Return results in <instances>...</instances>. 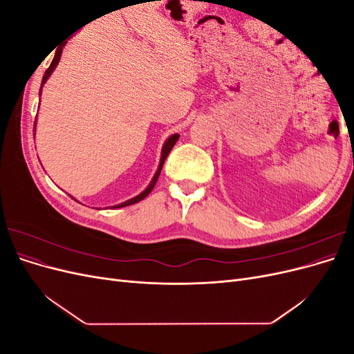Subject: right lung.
<instances>
[{
    "label": "right lung",
    "mask_w": 354,
    "mask_h": 354,
    "mask_svg": "<svg viewBox=\"0 0 354 354\" xmlns=\"http://www.w3.org/2000/svg\"><path fill=\"white\" fill-rule=\"evenodd\" d=\"M65 44H66V42H65ZM65 44H63L62 47H59V48H57V51L55 53V57H53V60H51V63H50L48 69L46 71L44 77H42V82H41V87H39V95H41V93H42V87H44V84L47 82V80L51 77V73L55 72L56 66L59 65L60 56H62V51H63V47H65ZM35 128H37V118H35V124H34V131H35ZM178 137H180V134H171V136L167 138V140H165V143H164V146H162V151H160V159H159V165H158L156 173H155V176H153V178H152L151 183H149V186L142 192V194H138L137 196H134V198H131V199H128V201H125V202L118 203V205H113L112 208H122V207L133 205V203L140 202L142 199H145L149 194H151L152 189H153V187H155V185H156L158 177H159V174H160V169H162V165H164V162H165V159H167L168 153L171 152V149H173V147H174V145L177 143ZM71 198H73V196H71ZM73 199H75V198H73ZM75 201H77V199H75Z\"/></svg>",
    "instance_id": "obj_1"
}]
</instances>
